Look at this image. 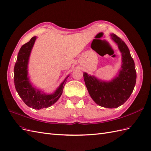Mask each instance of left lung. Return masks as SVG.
Wrapping results in <instances>:
<instances>
[{"mask_svg": "<svg viewBox=\"0 0 151 151\" xmlns=\"http://www.w3.org/2000/svg\"><path fill=\"white\" fill-rule=\"evenodd\" d=\"M112 40L117 44L122 53V65L119 76L110 82H100L93 76L83 73L85 83L91 97L98 105L113 109L122 105L133 91L137 73L133 58L124 41L114 34Z\"/></svg>", "mask_w": 151, "mask_h": 151, "instance_id": "1", "label": "left lung"}]
</instances>
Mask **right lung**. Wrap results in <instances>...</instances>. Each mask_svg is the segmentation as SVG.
<instances>
[{
	"label": "right lung",
	"mask_w": 151,
	"mask_h": 151,
	"mask_svg": "<svg viewBox=\"0 0 151 151\" xmlns=\"http://www.w3.org/2000/svg\"><path fill=\"white\" fill-rule=\"evenodd\" d=\"M36 39V36L32 37L22 46L19 51L14 68V82L16 90L23 101L33 109L40 110L52 106L59 99L68 76L52 94H42L32 87L27 77V64Z\"/></svg>",
	"instance_id": "obj_1"
}]
</instances>
